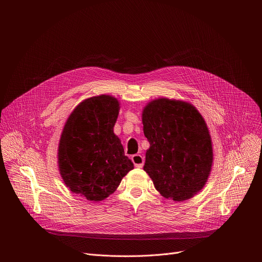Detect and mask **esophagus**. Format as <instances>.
Instances as JSON below:
<instances>
[{
	"mask_svg": "<svg viewBox=\"0 0 262 262\" xmlns=\"http://www.w3.org/2000/svg\"><path fill=\"white\" fill-rule=\"evenodd\" d=\"M132 162L134 163L135 167L142 168L144 166V158L141 155H135L132 157Z\"/></svg>",
	"mask_w": 262,
	"mask_h": 262,
	"instance_id": "34e87169",
	"label": "esophagus"
}]
</instances>
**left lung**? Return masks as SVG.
<instances>
[{"label":"left lung","instance_id":"1","mask_svg":"<svg viewBox=\"0 0 262 262\" xmlns=\"http://www.w3.org/2000/svg\"><path fill=\"white\" fill-rule=\"evenodd\" d=\"M144 135L150 147L144 170L165 198L184 201L199 192L212 164L208 128L195 106L168 98L143 111Z\"/></svg>","mask_w":262,"mask_h":262}]
</instances>
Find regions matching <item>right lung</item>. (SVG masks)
<instances>
[{
  "mask_svg": "<svg viewBox=\"0 0 262 262\" xmlns=\"http://www.w3.org/2000/svg\"><path fill=\"white\" fill-rule=\"evenodd\" d=\"M118 112L116 98L94 96L73 110L63 128L58 149L60 174L72 193L87 200L108 197L134 169L113 132Z\"/></svg>",
  "mask_w": 262,
  "mask_h": 262,
  "instance_id": "1",
  "label": "right lung"
}]
</instances>
